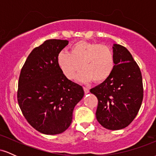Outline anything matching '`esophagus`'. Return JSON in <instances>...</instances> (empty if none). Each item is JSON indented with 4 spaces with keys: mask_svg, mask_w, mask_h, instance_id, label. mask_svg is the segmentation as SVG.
I'll return each instance as SVG.
<instances>
[{
    "mask_svg": "<svg viewBox=\"0 0 156 156\" xmlns=\"http://www.w3.org/2000/svg\"><path fill=\"white\" fill-rule=\"evenodd\" d=\"M83 90H84V92H85V94H88L89 92V89L87 88V87H83Z\"/></svg>",
    "mask_w": 156,
    "mask_h": 156,
    "instance_id": "obj_1",
    "label": "esophagus"
}]
</instances>
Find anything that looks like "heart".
<instances>
[{"mask_svg":"<svg viewBox=\"0 0 156 156\" xmlns=\"http://www.w3.org/2000/svg\"><path fill=\"white\" fill-rule=\"evenodd\" d=\"M57 64L68 79H73L80 69L77 79L81 82L93 80L96 83L104 81L114 67V53L106 44L85 40L77 41L69 48V52L61 51L57 55Z\"/></svg>","mask_w":156,"mask_h":156,"instance_id":"heart-1","label":"heart"}]
</instances>
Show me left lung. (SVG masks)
<instances>
[{
	"label": "left lung",
	"mask_w": 156,
	"mask_h": 156,
	"mask_svg": "<svg viewBox=\"0 0 156 156\" xmlns=\"http://www.w3.org/2000/svg\"><path fill=\"white\" fill-rule=\"evenodd\" d=\"M114 67L103 83L90 89L98 100L96 118L108 130H120L137 115L143 100L142 77L126 48L114 44Z\"/></svg>",
	"instance_id": "left-lung-1"
}]
</instances>
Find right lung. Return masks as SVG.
Masks as SVG:
<instances>
[{
    "label": "right lung",
    "mask_w": 156,
    "mask_h": 156,
    "mask_svg": "<svg viewBox=\"0 0 156 156\" xmlns=\"http://www.w3.org/2000/svg\"><path fill=\"white\" fill-rule=\"evenodd\" d=\"M67 40L48 39L31 52L21 69L17 101L34 129L47 135L65 131L73 109L83 98V87L71 81L57 64V55Z\"/></svg>",
    "instance_id": "obj_1"
}]
</instances>
